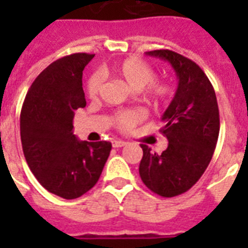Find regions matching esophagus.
Returning a JSON list of instances; mask_svg holds the SVG:
<instances>
[{"instance_id": "1", "label": "esophagus", "mask_w": 248, "mask_h": 248, "mask_svg": "<svg viewBox=\"0 0 248 248\" xmlns=\"http://www.w3.org/2000/svg\"><path fill=\"white\" fill-rule=\"evenodd\" d=\"M126 141H124V140H113L112 141V145L113 148H122L126 145Z\"/></svg>"}]
</instances>
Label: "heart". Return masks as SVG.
Wrapping results in <instances>:
<instances>
[{
	"mask_svg": "<svg viewBox=\"0 0 248 248\" xmlns=\"http://www.w3.org/2000/svg\"><path fill=\"white\" fill-rule=\"evenodd\" d=\"M108 73L113 75L117 78L124 79L130 87L135 90H141L145 87V91L152 99L157 101H163L170 97L172 93V86L167 81H157L155 71L152 65L138 58H127L120 63L114 64ZM103 85V76L100 73H93L90 76L86 93L90 97H96L100 93ZM144 118V113L141 110H126L118 113L114 118L117 127L121 130H131L136 124Z\"/></svg>",
	"mask_w": 248,
	"mask_h": 248,
	"instance_id": "b5f03b06",
	"label": "heart"
}]
</instances>
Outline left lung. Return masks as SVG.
I'll return each mask as SVG.
<instances>
[{"label": "left lung", "instance_id": "left-lung-1", "mask_svg": "<svg viewBox=\"0 0 248 248\" xmlns=\"http://www.w3.org/2000/svg\"><path fill=\"white\" fill-rule=\"evenodd\" d=\"M147 55L169 62L179 79L162 116L161 132L169 140L167 149L157 155L145 144L140 145L141 180L153 193L170 198L189 190L207 169L219 138V107L210 79L193 60L171 50Z\"/></svg>", "mask_w": 248, "mask_h": 248}]
</instances>
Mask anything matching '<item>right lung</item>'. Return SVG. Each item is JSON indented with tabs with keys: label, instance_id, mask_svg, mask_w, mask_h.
<instances>
[{
	"label": "right lung",
	"instance_id": "obj_1",
	"mask_svg": "<svg viewBox=\"0 0 248 248\" xmlns=\"http://www.w3.org/2000/svg\"><path fill=\"white\" fill-rule=\"evenodd\" d=\"M93 58L78 52L51 63L33 81L20 113L24 157L48 192L78 198L96 184L109 157V141H81L73 134V117L85 108L82 71Z\"/></svg>",
	"mask_w": 248,
	"mask_h": 248
}]
</instances>
